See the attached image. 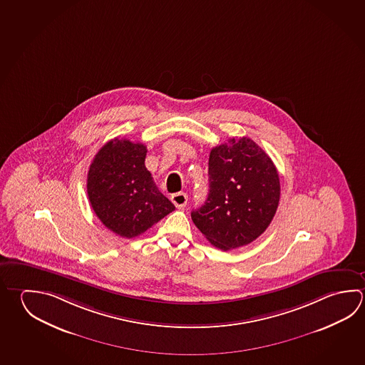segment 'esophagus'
<instances>
[{
  "label": "esophagus",
  "mask_w": 365,
  "mask_h": 365,
  "mask_svg": "<svg viewBox=\"0 0 365 365\" xmlns=\"http://www.w3.org/2000/svg\"><path fill=\"white\" fill-rule=\"evenodd\" d=\"M171 200H173V205L178 207V208H182L187 203V195H186L185 192H175V194L171 195Z\"/></svg>",
  "instance_id": "obj_1"
}]
</instances>
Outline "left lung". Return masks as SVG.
I'll return each instance as SVG.
<instances>
[{"mask_svg":"<svg viewBox=\"0 0 365 365\" xmlns=\"http://www.w3.org/2000/svg\"><path fill=\"white\" fill-rule=\"evenodd\" d=\"M210 192L192 220L211 245L222 251L250 245L275 216L280 182L272 158L248 138L212 148Z\"/></svg>","mask_w":365,"mask_h":365,"instance_id":"obj_1","label":"left lung"}]
</instances>
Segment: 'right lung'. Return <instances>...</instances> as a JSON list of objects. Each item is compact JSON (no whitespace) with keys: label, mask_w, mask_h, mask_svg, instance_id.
<instances>
[{"label":"right lung","mask_w":365,"mask_h":365,"mask_svg":"<svg viewBox=\"0 0 365 365\" xmlns=\"http://www.w3.org/2000/svg\"><path fill=\"white\" fill-rule=\"evenodd\" d=\"M146 152L141 143L115 138L95 155L87 175L93 212L122 238L138 237L175 210L146 170Z\"/></svg>","instance_id":"obj_1"}]
</instances>
